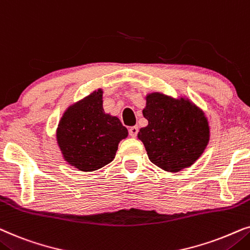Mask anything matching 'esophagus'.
Returning <instances> with one entry per match:
<instances>
[{
	"label": "esophagus",
	"instance_id": "1",
	"mask_svg": "<svg viewBox=\"0 0 250 250\" xmlns=\"http://www.w3.org/2000/svg\"><path fill=\"white\" fill-rule=\"evenodd\" d=\"M138 134V127H130V129H129V135L131 136V137H136Z\"/></svg>",
	"mask_w": 250,
	"mask_h": 250
}]
</instances>
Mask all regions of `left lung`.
<instances>
[{
  "mask_svg": "<svg viewBox=\"0 0 250 250\" xmlns=\"http://www.w3.org/2000/svg\"><path fill=\"white\" fill-rule=\"evenodd\" d=\"M143 115L148 125L141 128L143 142L152 164L166 171L188 168L200 158L210 137L208 120L186 98L152 92L146 96Z\"/></svg>",
  "mask_w": 250,
  "mask_h": 250,
  "instance_id": "8db88e82",
  "label": "left lung"
}]
</instances>
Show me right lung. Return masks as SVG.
I'll use <instances>...</instances> for the list:
<instances>
[{"mask_svg":"<svg viewBox=\"0 0 250 250\" xmlns=\"http://www.w3.org/2000/svg\"><path fill=\"white\" fill-rule=\"evenodd\" d=\"M127 136L119 118L104 112L102 89L69 106L57 128L62 158L81 171L98 170L112 162Z\"/></svg>","mask_w":250,"mask_h":250,"instance_id":"1","label":"right lung"}]
</instances>
